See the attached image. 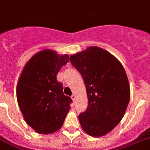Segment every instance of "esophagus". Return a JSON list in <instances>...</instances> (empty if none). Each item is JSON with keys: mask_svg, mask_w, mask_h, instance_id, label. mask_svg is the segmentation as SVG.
I'll use <instances>...</instances> for the list:
<instances>
[{"mask_svg": "<svg viewBox=\"0 0 150 150\" xmlns=\"http://www.w3.org/2000/svg\"><path fill=\"white\" fill-rule=\"evenodd\" d=\"M75 98H76V96H75V94H72V95H71V99H72L73 100H75Z\"/></svg>", "mask_w": 150, "mask_h": 150, "instance_id": "34e87169", "label": "esophagus"}]
</instances>
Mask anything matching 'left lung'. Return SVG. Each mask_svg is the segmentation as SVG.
Wrapping results in <instances>:
<instances>
[{
  "label": "left lung",
  "mask_w": 150,
  "mask_h": 150,
  "mask_svg": "<svg viewBox=\"0 0 150 150\" xmlns=\"http://www.w3.org/2000/svg\"><path fill=\"white\" fill-rule=\"evenodd\" d=\"M69 60L82 76L88 99L86 110L79 116L81 127L92 137L105 135L120 123L129 104L124 68L110 52L96 46L71 55Z\"/></svg>",
  "instance_id": "obj_1"
}]
</instances>
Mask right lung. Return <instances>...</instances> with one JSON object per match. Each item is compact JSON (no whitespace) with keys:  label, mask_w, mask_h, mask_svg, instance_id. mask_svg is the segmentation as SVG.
Masks as SVG:
<instances>
[{"label":"right lung","mask_w":150,"mask_h":150,"mask_svg":"<svg viewBox=\"0 0 150 150\" xmlns=\"http://www.w3.org/2000/svg\"><path fill=\"white\" fill-rule=\"evenodd\" d=\"M69 59L68 55L45 50L33 56L23 70L17 87V101L25 121L36 133L59 130L70 110L72 100L63 94L62 84L56 78Z\"/></svg>","instance_id":"right-lung-1"}]
</instances>
